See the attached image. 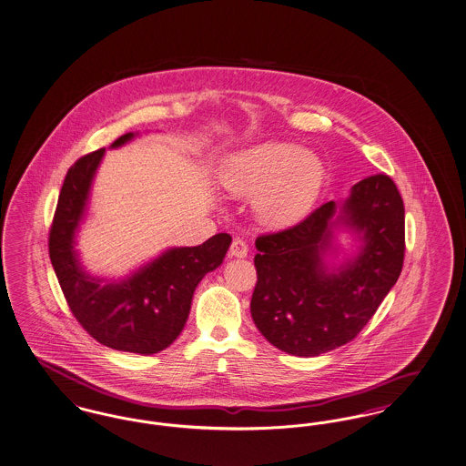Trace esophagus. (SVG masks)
<instances>
[{"mask_svg":"<svg viewBox=\"0 0 466 466\" xmlns=\"http://www.w3.org/2000/svg\"><path fill=\"white\" fill-rule=\"evenodd\" d=\"M228 255L230 257H236V258H244L248 255V244L241 238H236L232 244H230V249H228Z\"/></svg>","mask_w":466,"mask_h":466,"instance_id":"esophagus-1","label":"esophagus"}]
</instances>
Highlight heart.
Listing matches in <instances>:
<instances>
[{
	"label": "heart",
	"instance_id": "obj_1",
	"mask_svg": "<svg viewBox=\"0 0 466 466\" xmlns=\"http://www.w3.org/2000/svg\"><path fill=\"white\" fill-rule=\"evenodd\" d=\"M222 186L238 198H253L263 224L282 227L301 218L324 182L316 154L286 142H263L230 156L220 169Z\"/></svg>",
	"mask_w": 466,
	"mask_h": 466
}]
</instances>
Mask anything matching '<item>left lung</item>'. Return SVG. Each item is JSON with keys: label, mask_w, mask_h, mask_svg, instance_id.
<instances>
[{"label": "left lung", "mask_w": 466, "mask_h": 466, "mask_svg": "<svg viewBox=\"0 0 466 466\" xmlns=\"http://www.w3.org/2000/svg\"><path fill=\"white\" fill-rule=\"evenodd\" d=\"M338 226L352 229L360 251L339 268L323 257ZM257 286L251 317L274 347L316 357L352 341L399 279L404 251V203L390 177L372 175L336 205L255 242Z\"/></svg>", "instance_id": "1"}]
</instances>
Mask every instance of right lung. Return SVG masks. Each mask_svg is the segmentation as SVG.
I'll return each mask as SVG.
<instances>
[{
    "mask_svg": "<svg viewBox=\"0 0 466 466\" xmlns=\"http://www.w3.org/2000/svg\"><path fill=\"white\" fill-rule=\"evenodd\" d=\"M133 137H119L112 149ZM104 152L79 157L66 175L50 228V260L73 316L88 335L114 350L157 354L182 333L198 284L222 265L232 238L224 232L194 248H171L127 279L102 285L104 279L81 267L75 239Z\"/></svg>",
    "mask_w": 466,
    "mask_h": 466,
    "instance_id": "add662e5",
    "label": "right lung"
}]
</instances>
